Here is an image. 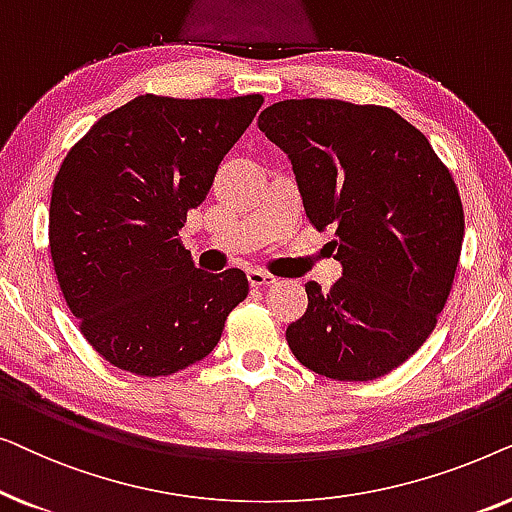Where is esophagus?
Instances as JSON below:
<instances>
[{
    "instance_id": "esophagus-1",
    "label": "esophagus",
    "mask_w": 512,
    "mask_h": 512,
    "mask_svg": "<svg viewBox=\"0 0 512 512\" xmlns=\"http://www.w3.org/2000/svg\"><path fill=\"white\" fill-rule=\"evenodd\" d=\"M247 277H249V284H251V286H270V284H277V277H275V275H270V272L258 270V268H251V270L247 272Z\"/></svg>"
}]
</instances>
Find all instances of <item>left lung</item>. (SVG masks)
<instances>
[{
  "label": "left lung",
  "instance_id": "left-lung-1",
  "mask_svg": "<svg viewBox=\"0 0 512 512\" xmlns=\"http://www.w3.org/2000/svg\"><path fill=\"white\" fill-rule=\"evenodd\" d=\"M258 128L291 160L310 223L342 277L307 282V310L286 328L305 368L368 382L408 361L438 324L464 242V207L429 139L394 109L284 100Z\"/></svg>",
  "mask_w": 512,
  "mask_h": 512
}]
</instances>
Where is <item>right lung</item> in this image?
<instances>
[{
	"instance_id": "obj_1",
	"label": "right lung",
	"mask_w": 512,
	"mask_h": 512,
	"mask_svg": "<svg viewBox=\"0 0 512 512\" xmlns=\"http://www.w3.org/2000/svg\"><path fill=\"white\" fill-rule=\"evenodd\" d=\"M261 104L139 95L62 160L48 212L53 268L83 338L111 366L144 377L193 366L247 298V275L198 270L179 230Z\"/></svg>"
}]
</instances>
